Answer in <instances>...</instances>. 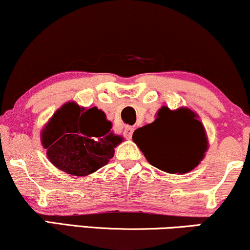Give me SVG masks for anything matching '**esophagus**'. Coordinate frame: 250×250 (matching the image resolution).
Instances as JSON below:
<instances>
[{
  "label": "esophagus",
  "instance_id": "esophagus-1",
  "mask_svg": "<svg viewBox=\"0 0 250 250\" xmlns=\"http://www.w3.org/2000/svg\"><path fill=\"white\" fill-rule=\"evenodd\" d=\"M132 132H134V128L132 127H127L123 130V136H125L127 140H130V138L132 137Z\"/></svg>",
  "mask_w": 250,
  "mask_h": 250
}]
</instances>
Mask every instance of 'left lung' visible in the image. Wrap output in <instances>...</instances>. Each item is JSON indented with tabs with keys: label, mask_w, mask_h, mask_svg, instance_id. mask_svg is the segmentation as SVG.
<instances>
[{
	"label": "left lung",
	"mask_w": 250,
	"mask_h": 250,
	"mask_svg": "<svg viewBox=\"0 0 250 250\" xmlns=\"http://www.w3.org/2000/svg\"><path fill=\"white\" fill-rule=\"evenodd\" d=\"M132 141L151 165L170 174L191 172L209 148L200 116L188 107L163 106L152 123L136 129Z\"/></svg>",
	"instance_id": "1"
}]
</instances>
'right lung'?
Here are the masks:
<instances>
[{"label": "right lung", "mask_w": 250, "mask_h": 250, "mask_svg": "<svg viewBox=\"0 0 250 250\" xmlns=\"http://www.w3.org/2000/svg\"><path fill=\"white\" fill-rule=\"evenodd\" d=\"M112 122L97 107L85 108L76 102L60 107L40 132L47 158L56 168L75 176L92 174L114 156L123 141L113 134Z\"/></svg>", "instance_id": "1"}]
</instances>
